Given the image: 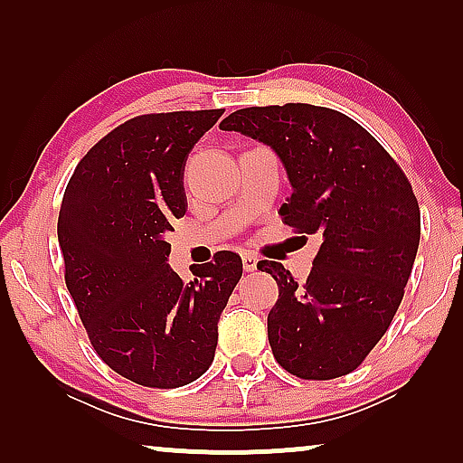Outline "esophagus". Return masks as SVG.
<instances>
[{"mask_svg": "<svg viewBox=\"0 0 463 463\" xmlns=\"http://www.w3.org/2000/svg\"><path fill=\"white\" fill-rule=\"evenodd\" d=\"M242 268L246 271H255L257 269V257L252 252H244L242 255Z\"/></svg>", "mask_w": 463, "mask_h": 463, "instance_id": "obj_1", "label": "esophagus"}]
</instances>
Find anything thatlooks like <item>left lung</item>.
Here are the masks:
<instances>
[{
	"label": "left lung",
	"mask_w": 463,
	"mask_h": 463,
	"mask_svg": "<svg viewBox=\"0 0 463 463\" xmlns=\"http://www.w3.org/2000/svg\"><path fill=\"white\" fill-rule=\"evenodd\" d=\"M221 130L276 151L293 185L282 221L322 238L303 284L280 263L257 265L278 282L268 314L274 358L301 379L347 375L388 331L413 269L421 221L407 175L371 132L328 107H246Z\"/></svg>",
	"instance_id": "obj_1"
}]
</instances>
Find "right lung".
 Here are the masks:
<instances>
[{
    "label": "right lung",
    "mask_w": 463,
    "mask_h": 463,
    "mask_svg": "<svg viewBox=\"0 0 463 463\" xmlns=\"http://www.w3.org/2000/svg\"><path fill=\"white\" fill-rule=\"evenodd\" d=\"M223 109L137 116L105 135L75 166L59 213L65 284L100 360L147 388L204 375L217 322L242 276L219 250L183 282L170 269L173 221L187 211L189 151Z\"/></svg>",
    "instance_id": "right-lung-1"
}]
</instances>
